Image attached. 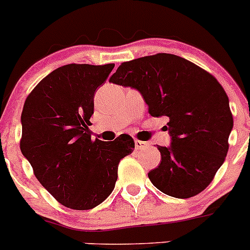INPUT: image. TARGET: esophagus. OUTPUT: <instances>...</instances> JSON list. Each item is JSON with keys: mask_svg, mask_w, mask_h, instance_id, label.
Masks as SVG:
<instances>
[{"mask_svg": "<svg viewBox=\"0 0 250 250\" xmlns=\"http://www.w3.org/2000/svg\"><path fill=\"white\" fill-rule=\"evenodd\" d=\"M134 145H135V149L140 150V149H144V147H146L149 144H147L146 142H143V140H135Z\"/></svg>", "mask_w": 250, "mask_h": 250, "instance_id": "1", "label": "esophagus"}]
</instances>
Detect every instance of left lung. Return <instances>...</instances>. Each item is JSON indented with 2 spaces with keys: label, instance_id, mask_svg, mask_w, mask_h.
I'll return each instance as SVG.
<instances>
[{
  "label": "left lung",
  "instance_id": "8db88e82",
  "mask_svg": "<svg viewBox=\"0 0 250 250\" xmlns=\"http://www.w3.org/2000/svg\"><path fill=\"white\" fill-rule=\"evenodd\" d=\"M110 82L137 89L152 117H168L171 145H157L161 162L147 173L151 183L179 199L203 192L224 164L233 127L217 79L186 58L156 53L123 62Z\"/></svg>",
  "mask_w": 250,
  "mask_h": 250
}]
</instances>
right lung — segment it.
<instances>
[{"label":"right lung","mask_w":250,"mask_h":250,"mask_svg":"<svg viewBox=\"0 0 250 250\" xmlns=\"http://www.w3.org/2000/svg\"><path fill=\"white\" fill-rule=\"evenodd\" d=\"M115 64H66L46 76L26 98L21 151L42 187L64 207L89 210L115 188L121 160L134 150L122 134L113 142L91 139L88 125L94 94Z\"/></svg>","instance_id":"1"}]
</instances>
